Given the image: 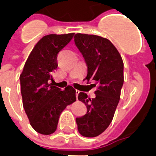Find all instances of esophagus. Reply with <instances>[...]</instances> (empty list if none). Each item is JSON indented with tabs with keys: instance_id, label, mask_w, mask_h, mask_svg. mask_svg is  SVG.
<instances>
[{
	"instance_id": "obj_1",
	"label": "esophagus",
	"mask_w": 156,
	"mask_h": 156,
	"mask_svg": "<svg viewBox=\"0 0 156 156\" xmlns=\"http://www.w3.org/2000/svg\"><path fill=\"white\" fill-rule=\"evenodd\" d=\"M75 93H76V97H77V100H78V94L80 93V91H79L78 90H76Z\"/></svg>"
}]
</instances>
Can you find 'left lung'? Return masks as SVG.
Instances as JSON below:
<instances>
[{"instance_id":"obj_1","label":"left lung","mask_w":156,"mask_h":156,"mask_svg":"<svg viewBox=\"0 0 156 156\" xmlns=\"http://www.w3.org/2000/svg\"><path fill=\"white\" fill-rule=\"evenodd\" d=\"M74 43L87 66V79L98 85L95 97H88L84 92L78 100L86 104L87 112L76 118L78 132L84 137L100 135L112 121L120 100L124 83V64L115 46L108 39L98 35L78 33Z\"/></svg>"}]
</instances>
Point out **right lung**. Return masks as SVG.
Listing matches in <instances>:
<instances>
[{"instance_id": "obj_1", "label": "right lung", "mask_w": 156, "mask_h": 156, "mask_svg": "<svg viewBox=\"0 0 156 156\" xmlns=\"http://www.w3.org/2000/svg\"><path fill=\"white\" fill-rule=\"evenodd\" d=\"M74 33L45 35L36 44L20 75L23 108L33 129L41 134L54 133L61 112L76 100L72 86L61 90L53 83L57 54Z\"/></svg>"}]
</instances>
